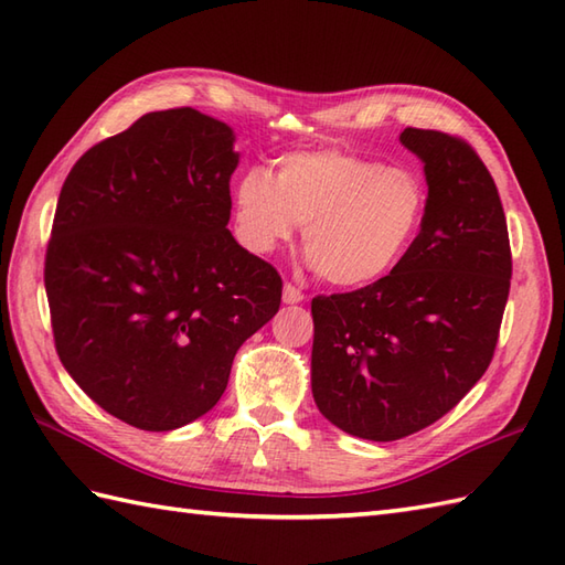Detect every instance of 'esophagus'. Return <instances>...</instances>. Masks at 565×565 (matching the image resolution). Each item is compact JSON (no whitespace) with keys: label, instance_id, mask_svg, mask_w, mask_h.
<instances>
[{"label":"esophagus","instance_id":"34e87169","mask_svg":"<svg viewBox=\"0 0 565 565\" xmlns=\"http://www.w3.org/2000/svg\"><path fill=\"white\" fill-rule=\"evenodd\" d=\"M303 298H306V294L300 291L296 284H291V281L284 284V303L294 306V303H300V300H303Z\"/></svg>","mask_w":565,"mask_h":565}]
</instances>
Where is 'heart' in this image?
Instances as JSON below:
<instances>
[{"label": "heart", "mask_w": 565, "mask_h": 565, "mask_svg": "<svg viewBox=\"0 0 565 565\" xmlns=\"http://www.w3.org/2000/svg\"><path fill=\"white\" fill-rule=\"evenodd\" d=\"M428 209V188L409 166L322 147L284 153L274 178L250 168L235 185V218L255 253H271L300 226L324 281L369 286L409 253Z\"/></svg>", "instance_id": "1"}]
</instances>
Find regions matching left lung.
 Instances as JSON below:
<instances>
[{
  "instance_id": "1",
  "label": "left lung",
  "mask_w": 565,
  "mask_h": 565,
  "mask_svg": "<svg viewBox=\"0 0 565 565\" xmlns=\"http://www.w3.org/2000/svg\"><path fill=\"white\" fill-rule=\"evenodd\" d=\"M428 209L387 277L315 296L312 397L334 426L399 440L455 409L487 373L513 277L495 182L462 137L406 127Z\"/></svg>"
}]
</instances>
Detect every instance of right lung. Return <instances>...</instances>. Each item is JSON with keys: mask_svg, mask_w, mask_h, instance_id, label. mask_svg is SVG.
<instances>
[{"mask_svg": "<svg viewBox=\"0 0 565 565\" xmlns=\"http://www.w3.org/2000/svg\"><path fill=\"white\" fill-rule=\"evenodd\" d=\"M233 132L192 108L147 113L64 180L45 253L55 349L100 409L141 430L206 414L281 277L231 235Z\"/></svg>", "mask_w": 565, "mask_h": 565, "instance_id": "right-lung-1", "label": "right lung"}]
</instances>
